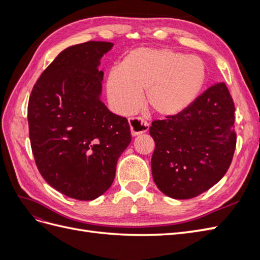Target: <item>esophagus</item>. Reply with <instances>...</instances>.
<instances>
[{"label":"esophagus","instance_id":"obj_1","mask_svg":"<svg viewBox=\"0 0 260 260\" xmlns=\"http://www.w3.org/2000/svg\"><path fill=\"white\" fill-rule=\"evenodd\" d=\"M129 124H130V130H131V135L133 137L142 135V133H145L148 130V123L142 119V118H129Z\"/></svg>","mask_w":260,"mask_h":260}]
</instances>
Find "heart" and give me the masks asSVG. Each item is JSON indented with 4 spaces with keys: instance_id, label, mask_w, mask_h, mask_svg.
<instances>
[{
    "instance_id": "heart-1",
    "label": "heart",
    "mask_w": 260,
    "mask_h": 260,
    "mask_svg": "<svg viewBox=\"0 0 260 260\" xmlns=\"http://www.w3.org/2000/svg\"><path fill=\"white\" fill-rule=\"evenodd\" d=\"M206 82V67L195 55L169 49H138L108 75L106 92L114 111L135 113L145 91V103L159 117L185 112L198 100Z\"/></svg>"
}]
</instances>
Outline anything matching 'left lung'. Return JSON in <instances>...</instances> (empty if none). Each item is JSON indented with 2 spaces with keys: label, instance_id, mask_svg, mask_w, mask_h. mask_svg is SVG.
Returning a JSON list of instances; mask_svg holds the SVG:
<instances>
[{
  "label": "left lung",
  "instance_id": "1",
  "mask_svg": "<svg viewBox=\"0 0 260 260\" xmlns=\"http://www.w3.org/2000/svg\"><path fill=\"white\" fill-rule=\"evenodd\" d=\"M233 124L234 104L224 82L209 86L182 114L153 121L157 187L169 198L188 200L219 182L235 151Z\"/></svg>",
  "mask_w": 260,
  "mask_h": 260
}]
</instances>
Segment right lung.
I'll return each mask as SVG.
<instances>
[{
  "mask_svg": "<svg viewBox=\"0 0 260 260\" xmlns=\"http://www.w3.org/2000/svg\"><path fill=\"white\" fill-rule=\"evenodd\" d=\"M111 42L89 41L57 55L35 84L28 104L31 148L43 179L68 198L92 201L115 179L131 142L127 118L101 101V58Z\"/></svg>",
  "mask_w": 260,
  "mask_h": 260,
  "instance_id": "right-lung-1",
  "label": "right lung"
}]
</instances>
